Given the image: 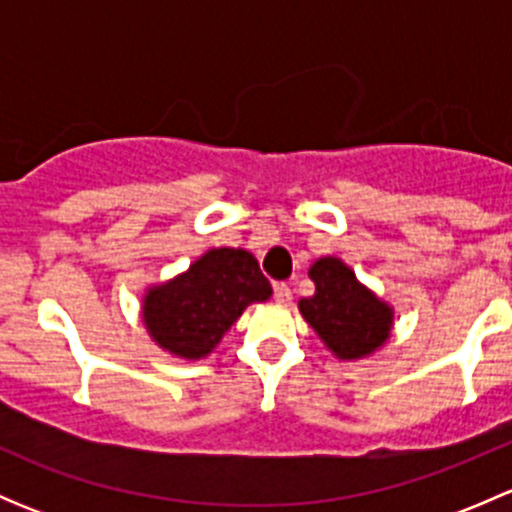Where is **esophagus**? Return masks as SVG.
<instances>
[{
	"mask_svg": "<svg viewBox=\"0 0 512 512\" xmlns=\"http://www.w3.org/2000/svg\"><path fill=\"white\" fill-rule=\"evenodd\" d=\"M275 299L280 304L292 302V289H289V285H285V282H277V285H275Z\"/></svg>",
	"mask_w": 512,
	"mask_h": 512,
	"instance_id": "1",
	"label": "esophagus"
}]
</instances>
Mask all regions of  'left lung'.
<instances>
[{"mask_svg": "<svg viewBox=\"0 0 512 512\" xmlns=\"http://www.w3.org/2000/svg\"><path fill=\"white\" fill-rule=\"evenodd\" d=\"M309 280L314 294L299 299V312L337 359H366L389 342L394 307L361 285L347 262L319 257L309 267Z\"/></svg>", "mask_w": 512, "mask_h": 512, "instance_id": "obj_1", "label": "left lung"}]
</instances>
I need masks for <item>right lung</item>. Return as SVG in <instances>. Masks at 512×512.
<instances>
[{
	"label": "right lung",
	"instance_id": "obj_1",
	"mask_svg": "<svg viewBox=\"0 0 512 512\" xmlns=\"http://www.w3.org/2000/svg\"><path fill=\"white\" fill-rule=\"evenodd\" d=\"M270 297L272 285L252 252L213 247L173 280L148 287L141 319L163 352L198 361L213 354L252 302Z\"/></svg>",
	"mask_w": 512,
	"mask_h": 512
}]
</instances>
